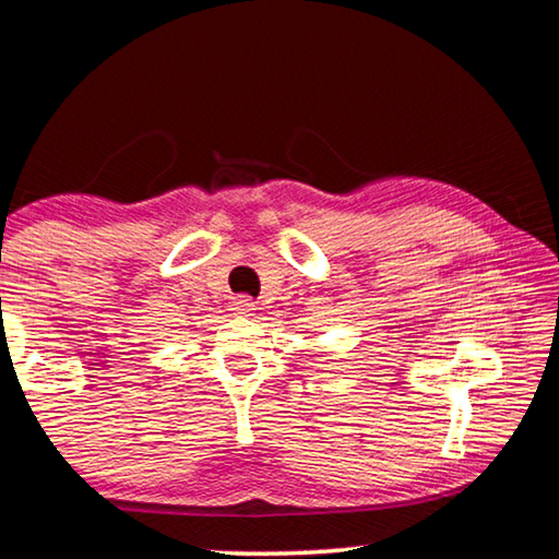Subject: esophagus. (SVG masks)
<instances>
[{
  "label": "esophagus",
  "instance_id": "esophagus-1",
  "mask_svg": "<svg viewBox=\"0 0 559 559\" xmlns=\"http://www.w3.org/2000/svg\"><path fill=\"white\" fill-rule=\"evenodd\" d=\"M253 308H257V306H253V300L246 298V296H239V298L231 300V310L236 316H251Z\"/></svg>",
  "mask_w": 559,
  "mask_h": 559
}]
</instances>
